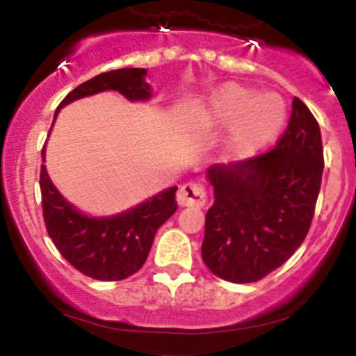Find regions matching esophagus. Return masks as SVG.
<instances>
[{"label": "esophagus", "instance_id": "obj_1", "mask_svg": "<svg viewBox=\"0 0 356 356\" xmlns=\"http://www.w3.org/2000/svg\"><path fill=\"white\" fill-rule=\"evenodd\" d=\"M177 202L181 207H203L207 202L205 189L195 182L182 184L177 191Z\"/></svg>", "mask_w": 356, "mask_h": 356}]
</instances>
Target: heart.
<instances>
[{
	"label": "heart",
	"mask_w": 356,
	"mask_h": 356,
	"mask_svg": "<svg viewBox=\"0 0 356 356\" xmlns=\"http://www.w3.org/2000/svg\"><path fill=\"white\" fill-rule=\"evenodd\" d=\"M287 118L285 102L275 94L227 81L203 101L198 120L207 127H226L224 149L231 158L254 156L277 137Z\"/></svg>",
	"instance_id": "heart-1"
}]
</instances>
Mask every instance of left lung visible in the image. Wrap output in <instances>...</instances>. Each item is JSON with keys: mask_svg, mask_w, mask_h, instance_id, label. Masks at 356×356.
I'll return each mask as SVG.
<instances>
[{"mask_svg": "<svg viewBox=\"0 0 356 356\" xmlns=\"http://www.w3.org/2000/svg\"><path fill=\"white\" fill-rule=\"evenodd\" d=\"M322 172L320 127L294 97L287 130L270 153L207 170L213 188L202 243L207 268L233 284L280 268L308 234Z\"/></svg>", "mask_w": 356, "mask_h": 356, "instance_id": "obj_1", "label": "left lung"}]
</instances>
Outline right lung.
<instances>
[{"instance_id":"obj_1","label":"right lung","mask_w":356,"mask_h":356,"mask_svg":"<svg viewBox=\"0 0 356 356\" xmlns=\"http://www.w3.org/2000/svg\"><path fill=\"white\" fill-rule=\"evenodd\" d=\"M146 74L143 67H125L81 83L60 102L54 123L64 106L101 92L115 90L130 102L149 101L153 90ZM44 149L47 146L41 149L43 161ZM40 188L44 224L51 241L69 264L95 280L118 282L137 273L146 262L158 227L177 210V186L163 189L132 209L102 217L88 216L69 203L54 186L44 165H41Z\"/></svg>"}]
</instances>
